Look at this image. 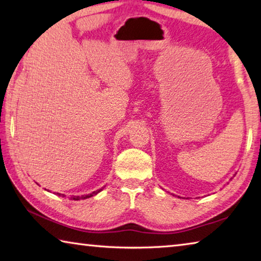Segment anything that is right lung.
I'll return each mask as SVG.
<instances>
[{
	"label": "right lung",
	"mask_w": 261,
	"mask_h": 261,
	"mask_svg": "<svg viewBox=\"0 0 261 261\" xmlns=\"http://www.w3.org/2000/svg\"><path fill=\"white\" fill-rule=\"evenodd\" d=\"M102 190V189H99V190H96V191H94V193H91V194H88V195H82V196H72L71 197V199H73V200H80V199H86V198H89V197H91V196H95V195H97L99 191ZM57 195L58 196H65L64 194H58L57 193Z\"/></svg>",
	"instance_id": "obj_1"
}]
</instances>
